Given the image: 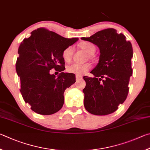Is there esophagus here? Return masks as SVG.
I'll return each instance as SVG.
<instances>
[{
	"instance_id": "34e87169",
	"label": "esophagus",
	"mask_w": 150,
	"mask_h": 150,
	"mask_svg": "<svg viewBox=\"0 0 150 150\" xmlns=\"http://www.w3.org/2000/svg\"><path fill=\"white\" fill-rule=\"evenodd\" d=\"M82 78V76L81 75H78V74H76V80L81 79V78Z\"/></svg>"
}]
</instances>
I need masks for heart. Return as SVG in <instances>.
I'll return each mask as SVG.
<instances>
[{"label": "heart", "instance_id": "1", "mask_svg": "<svg viewBox=\"0 0 150 150\" xmlns=\"http://www.w3.org/2000/svg\"><path fill=\"white\" fill-rule=\"evenodd\" d=\"M80 47L83 51H85L88 53L87 57L91 59L92 57V54L96 51V47L93 44L90 42H82L80 44ZM74 54V49L72 46L67 47L62 51V58L66 62H69L72 59ZM91 67L89 63H73L68 65L67 67V70L68 73L75 74L78 75H82L83 74L90 70Z\"/></svg>", "mask_w": 150, "mask_h": 150}]
</instances>
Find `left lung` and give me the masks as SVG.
Segmentation results:
<instances>
[{
	"instance_id": "1",
	"label": "left lung",
	"mask_w": 150,
	"mask_h": 150,
	"mask_svg": "<svg viewBox=\"0 0 150 150\" xmlns=\"http://www.w3.org/2000/svg\"><path fill=\"white\" fill-rule=\"evenodd\" d=\"M81 39L96 45L100 50L98 64L91 71L95 77H83L86 83L83 90L85 108L96 115L112 113L124 103L129 91L128 86L132 74V44L113 28Z\"/></svg>"
}]
</instances>
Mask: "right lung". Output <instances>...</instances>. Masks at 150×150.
<instances>
[{
    "label": "right lung",
    "instance_id": "right-lung-1",
    "mask_svg": "<svg viewBox=\"0 0 150 150\" xmlns=\"http://www.w3.org/2000/svg\"><path fill=\"white\" fill-rule=\"evenodd\" d=\"M24 39L18 49L16 70L20 78L23 99L37 113L49 115L60 110L64 104L66 89L74 83V75L64 73L62 51L76 42L40 28ZM52 68L60 71L57 78L50 75Z\"/></svg>",
    "mask_w": 150,
    "mask_h": 150
}]
</instances>
